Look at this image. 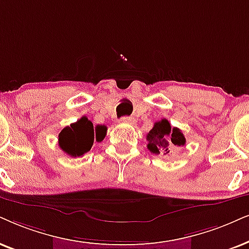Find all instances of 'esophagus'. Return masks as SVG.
Masks as SVG:
<instances>
[{
	"label": "esophagus",
	"mask_w": 249,
	"mask_h": 249,
	"mask_svg": "<svg viewBox=\"0 0 249 249\" xmlns=\"http://www.w3.org/2000/svg\"><path fill=\"white\" fill-rule=\"evenodd\" d=\"M122 123H126V124H133L134 123V119L131 118V117H123L121 119Z\"/></svg>",
	"instance_id": "esophagus-1"
}]
</instances>
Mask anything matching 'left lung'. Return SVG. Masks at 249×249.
Here are the masks:
<instances>
[{"mask_svg": "<svg viewBox=\"0 0 249 249\" xmlns=\"http://www.w3.org/2000/svg\"><path fill=\"white\" fill-rule=\"evenodd\" d=\"M147 148L153 154L166 155L171 147L185 146V139L182 132L177 127H172L168 119L163 118L154 124L152 130L147 134Z\"/></svg>", "mask_w": 249, "mask_h": 249, "instance_id": "8db88e82", "label": "left lung"}]
</instances>
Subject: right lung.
Returning a JSON list of instances; mask_svg holds the SVG:
<instances>
[{
  "instance_id": "obj_1",
  "label": "right lung",
  "mask_w": 249,
  "mask_h": 249,
  "mask_svg": "<svg viewBox=\"0 0 249 249\" xmlns=\"http://www.w3.org/2000/svg\"><path fill=\"white\" fill-rule=\"evenodd\" d=\"M106 134V125L93 126V123L84 116L75 123H72L70 126L63 128L58 134V144L59 148L69 156H83L84 154L89 152L94 140L101 142Z\"/></svg>"
}]
</instances>
